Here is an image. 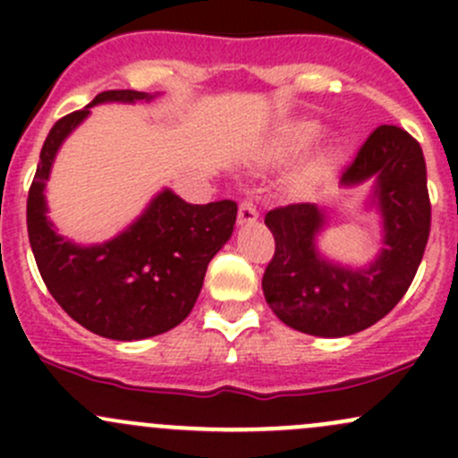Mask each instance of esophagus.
<instances>
[{
    "instance_id": "34e87169",
    "label": "esophagus",
    "mask_w": 458,
    "mask_h": 458,
    "mask_svg": "<svg viewBox=\"0 0 458 458\" xmlns=\"http://www.w3.org/2000/svg\"><path fill=\"white\" fill-rule=\"evenodd\" d=\"M259 216L257 206L250 199H243L239 203V224H255Z\"/></svg>"
}]
</instances>
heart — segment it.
<instances>
[{
	"instance_id": "heart-1",
	"label": "heart",
	"mask_w": 458,
	"mask_h": 458,
	"mask_svg": "<svg viewBox=\"0 0 458 458\" xmlns=\"http://www.w3.org/2000/svg\"><path fill=\"white\" fill-rule=\"evenodd\" d=\"M318 126L315 122H297V123H290L284 132H281V148L285 152H293L299 150L301 146H306L312 137L317 135ZM317 168H310V173H315Z\"/></svg>"
}]
</instances>
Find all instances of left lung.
<instances>
[{"label": "left lung", "instance_id": "1", "mask_svg": "<svg viewBox=\"0 0 458 458\" xmlns=\"http://www.w3.org/2000/svg\"><path fill=\"white\" fill-rule=\"evenodd\" d=\"M377 179L386 248L366 270L332 266L318 257L315 237L323 215L315 203H290L266 215L275 255L263 272L267 306L285 326L315 336H348L374 326L403 299L429 237L432 208L426 159L419 141L399 126L374 128L341 183Z\"/></svg>", "mask_w": 458, "mask_h": 458}]
</instances>
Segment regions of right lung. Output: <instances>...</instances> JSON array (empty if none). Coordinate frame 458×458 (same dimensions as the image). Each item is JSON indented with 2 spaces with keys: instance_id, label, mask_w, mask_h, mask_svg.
<instances>
[{
  "instance_id": "obj_1",
  "label": "right lung",
  "mask_w": 458,
  "mask_h": 458,
  "mask_svg": "<svg viewBox=\"0 0 458 458\" xmlns=\"http://www.w3.org/2000/svg\"><path fill=\"white\" fill-rule=\"evenodd\" d=\"M140 99L150 95L104 90L90 106ZM90 106L59 119L46 137L26 203L30 248L46 288L68 317L106 339H148L191 315L208 263L233 234L237 203L192 206L164 191L137 224L104 246L81 248L62 239L46 219L44 186L55 152Z\"/></svg>"
}]
</instances>
